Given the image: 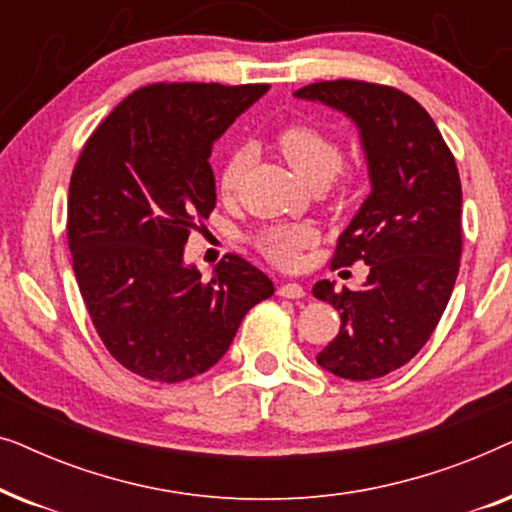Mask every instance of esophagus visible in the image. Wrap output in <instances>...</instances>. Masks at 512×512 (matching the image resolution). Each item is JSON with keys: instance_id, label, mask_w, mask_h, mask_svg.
<instances>
[{"instance_id": "1", "label": "esophagus", "mask_w": 512, "mask_h": 512, "mask_svg": "<svg viewBox=\"0 0 512 512\" xmlns=\"http://www.w3.org/2000/svg\"><path fill=\"white\" fill-rule=\"evenodd\" d=\"M277 293L282 298H305V289L296 282H289V284H282L277 289Z\"/></svg>"}]
</instances>
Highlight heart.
<instances>
[{
	"instance_id": "b5f03b06",
	"label": "heart",
	"mask_w": 512,
	"mask_h": 512,
	"mask_svg": "<svg viewBox=\"0 0 512 512\" xmlns=\"http://www.w3.org/2000/svg\"><path fill=\"white\" fill-rule=\"evenodd\" d=\"M275 146L293 167L300 179L312 186H324L335 177L342 163V149L338 139L312 123H289L277 132ZM247 156L242 151L230 153L219 172V191L223 198L235 195L240 186ZM349 179V177H347ZM345 184V181H342ZM345 188V186H340ZM314 242L312 228L303 223H275L256 237V247L261 254L279 268H296L303 258V251Z\"/></svg>"
}]
</instances>
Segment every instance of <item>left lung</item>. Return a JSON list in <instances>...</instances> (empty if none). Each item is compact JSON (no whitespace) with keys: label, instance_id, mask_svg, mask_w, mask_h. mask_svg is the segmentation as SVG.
Wrapping results in <instances>:
<instances>
[{"label":"left lung","instance_id":"left-lung-1","mask_svg":"<svg viewBox=\"0 0 512 512\" xmlns=\"http://www.w3.org/2000/svg\"><path fill=\"white\" fill-rule=\"evenodd\" d=\"M296 97L342 111L361 132L373 191L338 237L331 268L363 261L368 279L359 291L321 279L312 293L340 312V333L319 352V366L345 380H375L426 345L452 296L459 170L433 118L403 90L338 79L310 83Z\"/></svg>","mask_w":512,"mask_h":512}]
</instances>
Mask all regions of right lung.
<instances>
[{
    "label": "right lung",
    "mask_w": 512,
    "mask_h": 512,
    "mask_svg": "<svg viewBox=\"0 0 512 512\" xmlns=\"http://www.w3.org/2000/svg\"><path fill=\"white\" fill-rule=\"evenodd\" d=\"M268 86L151 83L88 137L67 200L83 303L109 354L144 380L184 382L228 352L244 314L275 293L237 254L212 279L184 263L216 207L212 146Z\"/></svg>",
    "instance_id": "obj_1"
}]
</instances>
